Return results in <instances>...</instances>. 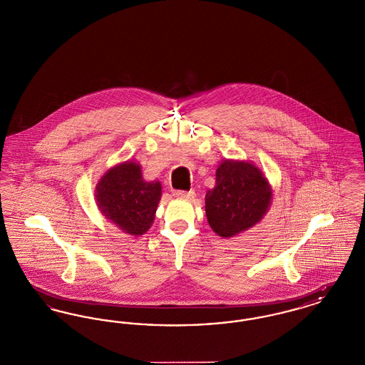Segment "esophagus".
Masks as SVG:
<instances>
[{"mask_svg":"<svg viewBox=\"0 0 365 365\" xmlns=\"http://www.w3.org/2000/svg\"><path fill=\"white\" fill-rule=\"evenodd\" d=\"M175 197H178V198H185V200H191V198H194V195H195V192L194 191H185V190H174Z\"/></svg>","mask_w":365,"mask_h":365,"instance_id":"esophagus-1","label":"esophagus"}]
</instances>
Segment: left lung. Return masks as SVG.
I'll return each instance as SVG.
<instances>
[{"label": "left lung", "mask_w": 365, "mask_h": 365, "mask_svg": "<svg viewBox=\"0 0 365 365\" xmlns=\"http://www.w3.org/2000/svg\"><path fill=\"white\" fill-rule=\"evenodd\" d=\"M272 191L257 167L245 161H223L216 171V185L207 191L209 226L230 238L259 223L271 204Z\"/></svg>", "instance_id": "1"}]
</instances>
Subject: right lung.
<instances>
[{"instance_id":"right-lung-1","label":"right lung","mask_w":365,"mask_h":365,"mask_svg":"<svg viewBox=\"0 0 365 365\" xmlns=\"http://www.w3.org/2000/svg\"><path fill=\"white\" fill-rule=\"evenodd\" d=\"M160 197V182H145L140 167L131 161L110 168L96 189L97 205L105 217L131 235H142L150 228Z\"/></svg>"}]
</instances>
